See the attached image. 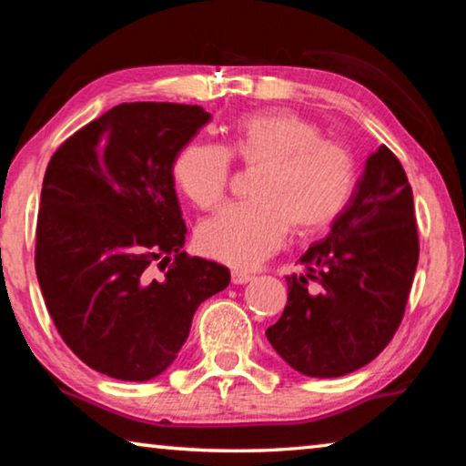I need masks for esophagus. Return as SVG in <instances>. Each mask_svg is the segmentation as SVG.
Segmentation results:
<instances>
[{"label":"esophagus","instance_id":"1","mask_svg":"<svg viewBox=\"0 0 466 466\" xmlns=\"http://www.w3.org/2000/svg\"><path fill=\"white\" fill-rule=\"evenodd\" d=\"M252 279V275L247 271H232V283L236 286H242V283H248Z\"/></svg>","mask_w":466,"mask_h":466}]
</instances>
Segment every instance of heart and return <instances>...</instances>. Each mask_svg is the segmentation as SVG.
Listing matches in <instances>:
<instances>
[{
	"instance_id": "1",
	"label": "heart",
	"mask_w": 466,
	"mask_h": 466,
	"mask_svg": "<svg viewBox=\"0 0 466 466\" xmlns=\"http://www.w3.org/2000/svg\"><path fill=\"white\" fill-rule=\"evenodd\" d=\"M261 167L250 195L199 226L205 255L232 267H252L278 250L289 226L299 232L329 226L350 203L356 162L350 149L322 139L310 121L294 113L250 115L236 125L230 152L191 141L172 164L175 183L197 208L211 209L230 185L232 157Z\"/></svg>"
}]
</instances>
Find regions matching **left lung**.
Wrapping results in <instances>:
<instances>
[{"label": "left lung", "instance_id": "left-lung-1", "mask_svg": "<svg viewBox=\"0 0 466 466\" xmlns=\"http://www.w3.org/2000/svg\"><path fill=\"white\" fill-rule=\"evenodd\" d=\"M417 258L411 185L397 156L380 146L327 238L299 257L304 273L286 278L288 304L267 339L304 376L356 372L397 333Z\"/></svg>", "mask_w": 466, "mask_h": 466}]
</instances>
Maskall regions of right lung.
Masks as SVG:
<instances>
[{"label":"right lung","instance_id":"add662e5","mask_svg":"<svg viewBox=\"0 0 466 466\" xmlns=\"http://www.w3.org/2000/svg\"><path fill=\"white\" fill-rule=\"evenodd\" d=\"M209 119L197 105L123 102L63 141L46 167L36 278L61 339L100 374H162L199 304L230 283L228 267L183 250L172 177Z\"/></svg>","mask_w":466,"mask_h":466}]
</instances>
